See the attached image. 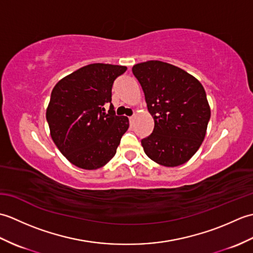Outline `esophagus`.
<instances>
[{
  "label": "esophagus",
  "mask_w": 253,
  "mask_h": 253,
  "mask_svg": "<svg viewBox=\"0 0 253 253\" xmlns=\"http://www.w3.org/2000/svg\"><path fill=\"white\" fill-rule=\"evenodd\" d=\"M133 118H135V115H132V116H130V117H129V122H130V123H132Z\"/></svg>",
  "instance_id": "obj_1"
}]
</instances>
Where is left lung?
Returning a JSON list of instances; mask_svg holds the SVG:
<instances>
[{"label": "left lung", "instance_id": "1", "mask_svg": "<svg viewBox=\"0 0 253 253\" xmlns=\"http://www.w3.org/2000/svg\"><path fill=\"white\" fill-rule=\"evenodd\" d=\"M132 74L154 120L152 133L141 140L144 152L166 168L186 163L200 148L211 117L203 85L184 69L161 61L136 64Z\"/></svg>", "mask_w": 253, "mask_h": 253}]
</instances>
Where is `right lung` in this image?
Segmentation results:
<instances>
[{
	"label": "right lung",
	"instance_id": "right-lung-1",
	"mask_svg": "<svg viewBox=\"0 0 253 253\" xmlns=\"http://www.w3.org/2000/svg\"><path fill=\"white\" fill-rule=\"evenodd\" d=\"M126 66L95 63L64 77L53 88L46 109L52 140L72 164L98 169L110 162L129 127L112 101L114 80ZM110 104L106 113L104 106Z\"/></svg>",
	"mask_w": 253,
	"mask_h": 253
}]
</instances>
